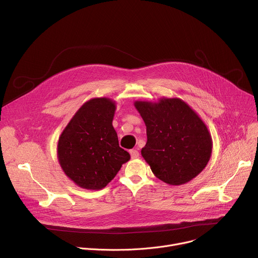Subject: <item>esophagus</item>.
<instances>
[{
  "label": "esophagus",
  "mask_w": 258,
  "mask_h": 258,
  "mask_svg": "<svg viewBox=\"0 0 258 258\" xmlns=\"http://www.w3.org/2000/svg\"><path fill=\"white\" fill-rule=\"evenodd\" d=\"M130 154H131V157H132L133 159L139 158V152H138L137 150H135V149L131 150V151H130Z\"/></svg>",
  "instance_id": "34e87169"
}]
</instances>
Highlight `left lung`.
Masks as SVG:
<instances>
[{"label": "left lung", "instance_id": "1", "mask_svg": "<svg viewBox=\"0 0 258 258\" xmlns=\"http://www.w3.org/2000/svg\"><path fill=\"white\" fill-rule=\"evenodd\" d=\"M147 132L141 154L156 177L170 186L183 185L207 165L211 135L194 110L178 98L136 101Z\"/></svg>", "mask_w": 258, "mask_h": 258}]
</instances>
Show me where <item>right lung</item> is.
I'll return each instance as SVG.
<instances>
[{
	"mask_svg": "<svg viewBox=\"0 0 258 258\" xmlns=\"http://www.w3.org/2000/svg\"><path fill=\"white\" fill-rule=\"evenodd\" d=\"M115 101L94 98L87 101L59 137L57 156L64 173L87 190H101L131 158L119 147L112 125Z\"/></svg>",
	"mask_w": 258,
	"mask_h": 258,
	"instance_id": "add662e5",
	"label": "right lung"
}]
</instances>
